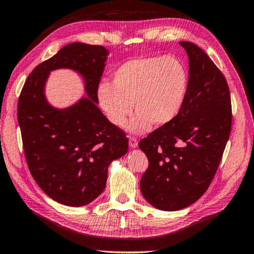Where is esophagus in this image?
Segmentation results:
<instances>
[{"label": "esophagus", "mask_w": 254, "mask_h": 254, "mask_svg": "<svg viewBox=\"0 0 254 254\" xmlns=\"http://www.w3.org/2000/svg\"><path fill=\"white\" fill-rule=\"evenodd\" d=\"M138 145V141L135 136H130L129 137V146L130 148H136Z\"/></svg>", "instance_id": "1"}]
</instances>
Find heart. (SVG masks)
Listing matches in <instances>:
<instances>
[{
	"label": "heart",
	"instance_id": "1",
	"mask_svg": "<svg viewBox=\"0 0 254 254\" xmlns=\"http://www.w3.org/2000/svg\"><path fill=\"white\" fill-rule=\"evenodd\" d=\"M189 90V72L179 58L146 56L129 60L112 73V83L102 82L98 104L113 125L124 127L136 109L134 131L149 130L154 123L166 126L178 118Z\"/></svg>",
	"mask_w": 254,
	"mask_h": 254
}]
</instances>
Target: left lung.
Returning a JSON list of instances; mask_svg holds the SVG:
<instances>
[{
    "instance_id": "obj_1",
    "label": "left lung",
    "mask_w": 254,
    "mask_h": 254,
    "mask_svg": "<svg viewBox=\"0 0 254 254\" xmlns=\"http://www.w3.org/2000/svg\"><path fill=\"white\" fill-rule=\"evenodd\" d=\"M189 56V90L181 113L142 138L149 166L141 191L163 211L189 206L206 192L231 131L230 91L223 73L201 48L180 42Z\"/></svg>"
}]
</instances>
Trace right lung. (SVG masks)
<instances>
[{"label":"right lung","instance_id":"right-lung-1","mask_svg":"<svg viewBox=\"0 0 254 254\" xmlns=\"http://www.w3.org/2000/svg\"><path fill=\"white\" fill-rule=\"evenodd\" d=\"M108 50L74 42L29 73L18 100V124L29 172L45 192L67 206H82L105 189L108 167L128 150L126 133L96 104ZM73 68L85 76L91 98L72 108L47 104L43 88L50 70Z\"/></svg>","mask_w":254,"mask_h":254}]
</instances>
